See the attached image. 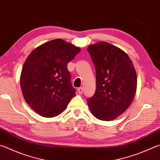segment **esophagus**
Wrapping results in <instances>:
<instances>
[{"label": "esophagus", "mask_w": 160, "mask_h": 160, "mask_svg": "<svg viewBox=\"0 0 160 160\" xmlns=\"http://www.w3.org/2000/svg\"><path fill=\"white\" fill-rule=\"evenodd\" d=\"M78 92L79 93V94H82V92H83V88H82V87H81V88H78Z\"/></svg>", "instance_id": "1"}]
</instances>
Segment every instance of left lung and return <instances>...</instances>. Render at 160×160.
Masks as SVG:
<instances>
[{
  "mask_svg": "<svg viewBox=\"0 0 160 160\" xmlns=\"http://www.w3.org/2000/svg\"><path fill=\"white\" fill-rule=\"evenodd\" d=\"M88 50L96 69V92L88 105L98 120L110 121L129 108L135 97L137 77L132 60L121 49L107 42Z\"/></svg>",
  "mask_w": 160,
  "mask_h": 160,
  "instance_id": "1",
  "label": "left lung"
}]
</instances>
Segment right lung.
I'll list each match as a JSON object with an SVG mask.
<instances>
[{
	"label": "right lung",
	"mask_w": 160,
	"mask_h": 160,
	"mask_svg": "<svg viewBox=\"0 0 160 160\" xmlns=\"http://www.w3.org/2000/svg\"><path fill=\"white\" fill-rule=\"evenodd\" d=\"M80 48L62 39L52 40L35 49L23 66L20 85L25 101L45 118L59 115L75 97L67 64Z\"/></svg>",
	"instance_id": "obj_1"
}]
</instances>
